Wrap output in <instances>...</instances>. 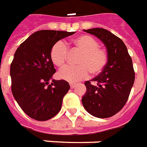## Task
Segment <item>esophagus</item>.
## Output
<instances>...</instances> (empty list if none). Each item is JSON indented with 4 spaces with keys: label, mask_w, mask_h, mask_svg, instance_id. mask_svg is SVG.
<instances>
[{
    "label": "esophagus",
    "mask_w": 147,
    "mask_h": 147,
    "mask_svg": "<svg viewBox=\"0 0 147 147\" xmlns=\"http://www.w3.org/2000/svg\"><path fill=\"white\" fill-rule=\"evenodd\" d=\"M75 86H76V84H75V83H70V87L71 88V89H73Z\"/></svg>",
    "instance_id": "1"
}]
</instances>
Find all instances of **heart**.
<instances>
[{"label": "heart", "mask_w": 147, "mask_h": 147, "mask_svg": "<svg viewBox=\"0 0 147 147\" xmlns=\"http://www.w3.org/2000/svg\"><path fill=\"white\" fill-rule=\"evenodd\" d=\"M70 51L79 52L76 64L74 67H66L58 72V76L70 82H76L87 78L89 73L96 76L104 71L108 62V53L104 47L99 46L95 38L89 35H81L74 38L68 43ZM52 62L58 68H63L69 57L68 49L64 42L57 41L50 51Z\"/></svg>", "instance_id": "heart-1"}]
</instances>
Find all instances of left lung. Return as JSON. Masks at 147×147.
Segmentation results:
<instances>
[{
    "label": "left lung",
    "mask_w": 147,
    "mask_h": 147,
    "mask_svg": "<svg viewBox=\"0 0 147 147\" xmlns=\"http://www.w3.org/2000/svg\"><path fill=\"white\" fill-rule=\"evenodd\" d=\"M84 31L104 43L108 62L100 75L85 82L82 105L94 117L110 118L119 112L129 99L135 81L132 61L123 41L108 30L95 28Z\"/></svg>",
    "instance_id": "left-lung-1"
}]
</instances>
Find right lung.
<instances>
[{"mask_svg": "<svg viewBox=\"0 0 147 147\" xmlns=\"http://www.w3.org/2000/svg\"><path fill=\"white\" fill-rule=\"evenodd\" d=\"M75 32L40 30L16 50L10 68L11 92L22 111L36 121L51 119L59 112L70 89L65 80L48 82L56 72L50 57L54 43Z\"/></svg>", "mask_w": 147, "mask_h": 147, "instance_id": "add662e5", "label": "right lung"}]
</instances>
